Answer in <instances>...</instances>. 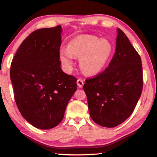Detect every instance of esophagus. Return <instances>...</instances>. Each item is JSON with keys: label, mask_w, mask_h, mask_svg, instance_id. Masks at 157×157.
<instances>
[{"label": "esophagus", "mask_w": 157, "mask_h": 157, "mask_svg": "<svg viewBox=\"0 0 157 157\" xmlns=\"http://www.w3.org/2000/svg\"><path fill=\"white\" fill-rule=\"evenodd\" d=\"M77 84H78V86L79 88H82L84 85V81L82 80V79H78V80H77Z\"/></svg>", "instance_id": "1"}]
</instances>
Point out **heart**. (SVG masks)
I'll list each match as a JSON object with an SVG mask.
<instances>
[{"label":"heart","mask_w":157,"mask_h":157,"mask_svg":"<svg viewBox=\"0 0 157 157\" xmlns=\"http://www.w3.org/2000/svg\"><path fill=\"white\" fill-rule=\"evenodd\" d=\"M113 47L111 42L91 34H82L73 38L68 48L62 47L59 58L68 71L72 70L75 57L79 58V66L88 75H95L102 72L112 55Z\"/></svg>","instance_id":"b5f03b06"}]
</instances>
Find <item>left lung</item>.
<instances>
[{
	"mask_svg": "<svg viewBox=\"0 0 157 157\" xmlns=\"http://www.w3.org/2000/svg\"><path fill=\"white\" fill-rule=\"evenodd\" d=\"M108 67L84 84L90 116L95 123L114 127L128 118L140 97L143 68L139 53L121 29Z\"/></svg>",
	"mask_w": 157,
	"mask_h": 157,
	"instance_id": "left-lung-1",
	"label": "left lung"
}]
</instances>
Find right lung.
<instances>
[{"label": "right lung", "instance_id": "add662e5", "mask_svg": "<svg viewBox=\"0 0 157 157\" xmlns=\"http://www.w3.org/2000/svg\"><path fill=\"white\" fill-rule=\"evenodd\" d=\"M62 33L61 25L34 31L22 42L11 63L17 107L38 129H52L60 123L77 90L76 78L61 69Z\"/></svg>", "mask_w": 157, "mask_h": 157}]
</instances>
